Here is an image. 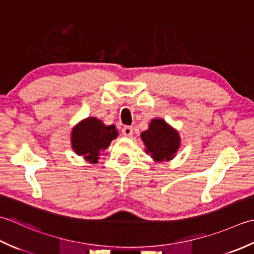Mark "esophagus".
Listing matches in <instances>:
<instances>
[{
  "label": "esophagus",
  "mask_w": 254,
  "mask_h": 254,
  "mask_svg": "<svg viewBox=\"0 0 254 254\" xmlns=\"http://www.w3.org/2000/svg\"><path fill=\"white\" fill-rule=\"evenodd\" d=\"M122 132L125 137L130 138V137H132V134H133V129L130 126H125L122 129Z\"/></svg>",
  "instance_id": "1"
}]
</instances>
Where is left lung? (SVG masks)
<instances>
[{"label":"left lung","mask_w":254,"mask_h":254,"mask_svg":"<svg viewBox=\"0 0 254 254\" xmlns=\"http://www.w3.org/2000/svg\"><path fill=\"white\" fill-rule=\"evenodd\" d=\"M141 139L146 152L158 162L172 160L181 146L179 131L161 118H153L147 130L141 132Z\"/></svg>","instance_id":"8db88e82"}]
</instances>
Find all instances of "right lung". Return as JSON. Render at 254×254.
Returning a JSON list of instances; mask_svg holds the SVG:
<instances>
[{
  "label": "right lung",
  "mask_w": 254,
  "mask_h": 254,
  "mask_svg": "<svg viewBox=\"0 0 254 254\" xmlns=\"http://www.w3.org/2000/svg\"><path fill=\"white\" fill-rule=\"evenodd\" d=\"M117 136L115 126H106L97 118L89 117L72 129L71 146L77 156H83L90 163H97L101 150H105Z\"/></svg>",
  "instance_id": "1"
}]
</instances>
